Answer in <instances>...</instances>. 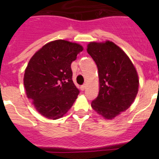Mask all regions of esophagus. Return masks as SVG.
<instances>
[{"mask_svg": "<svg viewBox=\"0 0 159 159\" xmlns=\"http://www.w3.org/2000/svg\"><path fill=\"white\" fill-rule=\"evenodd\" d=\"M85 88H86V84H83V85H81V86H80V89L82 90V91H84Z\"/></svg>", "mask_w": 159, "mask_h": 159, "instance_id": "34e87169", "label": "esophagus"}]
</instances>
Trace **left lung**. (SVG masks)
Here are the masks:
<instances>
[{
	"mask_svg": "<svg viewBox=\"0 0 159 159\" xmlns=\"http://www.w3.org/2000/svg\"><path fill=\"white\" fill-rule=\"evenodd\" d=\"M87 50L99 71V92L92 107L105 119H111L134 102L139 88L137 71L126 53L113 42H92Z\"/></svg>",
	"mask_w": 159,
	"mask_h": 159,
	"instance_id": "left-lung-1",
	"label": "left lung"
}]
</instances>
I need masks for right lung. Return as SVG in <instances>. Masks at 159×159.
<instances>
[{"instance_id": "obj_1", "label": "right lung", "mask_w": 159, "mask_h": 159, "mask_svg": "<svg viewBox=\"0 0 159 159\" xmlns=\"http://www.w3.org/2000/svg\"><path fill=\"white\" fill-rule=\"evenodd\" d=\"M82 51L78 43L57 40L43 46L29 60L24 77L26 95L44 117L61 118L76 99L80 90L72 81L71 64Z\"/></svg>"}]
</instances>
